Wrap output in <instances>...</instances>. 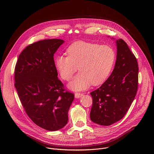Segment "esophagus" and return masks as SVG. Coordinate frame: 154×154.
Returning <instances> with one entry per match:
<instances>
[{
  "label": "esophagus",
  "mask_w": 154,
  "mask_h": 154,
  "mask_svg": "<svg viewBox=\"0 0 154 154\" xmlns=\"http://www.w3.org/2000/svg\"><path fill=\"white\" fill-rule=\"evenodd\" d=\"M83 95V93H75V97L76 98H80Z\"/></svg>",
  "instance_id": "1"
}]
</instances>
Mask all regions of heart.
<instances>
[{
	"mask_svg": "<svg viewBox=\"0 0 154 154\" xmlns=\"http://www.w3.org/2000/svg\"><path fill=\"white\" fill-rule=\"evenodd\" d=\"M68 55H57L55 64L61 78L69 81L77 67L80 71L70 82L69 87L75 91L83 90L92 83H102L110 74L116 60V52L109 45L79 41L67 49Z\"/></svg>",
	"mask_w": 154,
	"mask_h": 154,
	"instance_id": "heart-1",
	"label": "heart"
}]
</instances>
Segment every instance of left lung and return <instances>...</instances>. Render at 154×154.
<instances>
[{
	"label": "left lung",
	"instance_id": "1",
	"mask_svg": "<svg viewBox=\"0 0 154 154\" xmlns=\"http://www.w3.org/2000/svg\"><path fill=\"white\" fill-rule=\"evenodd\" d=\"M116 45L117 57L112 74L90 93L93 98L90 119L101 125H110L121 119L138 90L137 60L123 39L117 40Z\"/></svg>",
	"mask_w": 154,
	"mask_h": 154
}]
</instances>
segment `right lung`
I'll list each match as a JSON object with an SVG mask.
<instances>
[{
	"label": "right lung",
	"mask_w": 154,
	"mask_h": 154,
	"mask_svg": "<svg viewBox=\"0 0 154 154\" xmlns=\"http://www.w3.org/2000/svg\"><path fill=\"white\" fill-rule=\"evenodd\" d=\"M63 42L49 39L31 44L19 55L14 69V86L26 113L35 124L49 131L67 124L74 99L58 79L54 60Z\"/></svg>",
	"instance_id": "right-lung-1"
}]
</instances>
